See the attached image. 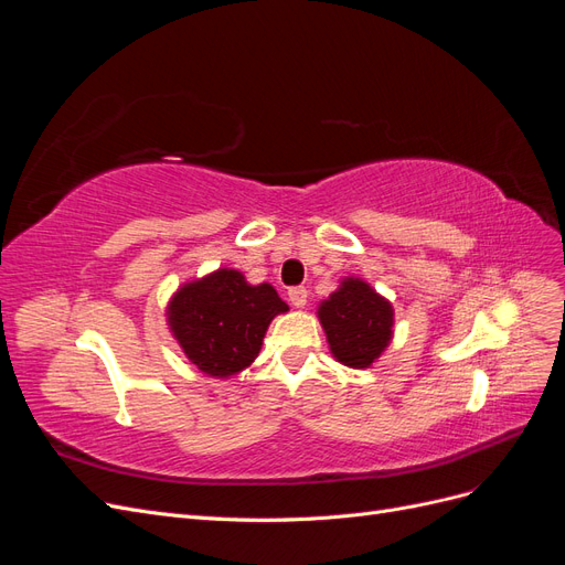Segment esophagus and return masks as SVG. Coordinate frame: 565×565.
<instances>
[{
    "label": "esophagus",
    "instance_id": "34e87169",
    "mask_svg": "<svg viewBox=\"0 0 565 565\" xmlns=\"http://www.w3.org/2000/svg\"><path fill=\"white\" fill-rule=\"evenodd\" d=\"M287 297H289V301H292L295 309H303L306 301H309V292H306V287H292L287 292Z\"/></svg>",
    "mask_w": 565,
    "mask_h": 565
}]
</instances>
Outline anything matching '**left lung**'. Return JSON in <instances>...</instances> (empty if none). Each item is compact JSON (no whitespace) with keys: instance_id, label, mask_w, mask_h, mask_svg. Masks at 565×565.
I'll return each instance as SVG.
<instances>
[{"instance_id":"left-lung-1","label":"left lung","mask_w":565,"mask_h":565,"mask_svg":"<svg viewBox=\"0 0 565 565\" xmlns=\"http://www.w3.org/2000/svg\"><path fill=\"white\" fill-rule=\"evenodd\" d=\"M318 318L332 355L349 367H370L391 344L393 306L361 278L341 280L318 306Z\"/></svg>"}]
</instances>
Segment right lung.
<instances>
[{
    "mask_svg": "<svg viewBox=\"0 0 565 565\" xmlns=\"http://www.w3.org/2000/svg\"><path fill=\"white\" fill-rule=\"evenodd\" d=\"M289 311L268 282L249 285L241 270L218 268L185 282L167 306V322L185 358L216 380L249 367L270 320Z\"/></svg>",
    "mask_w": 565,
    "mask_h": 565,
    "instance_id": "obj_1",
    "label": "right lung"
}]
</instances>
